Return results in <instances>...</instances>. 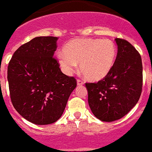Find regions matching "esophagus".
Returning <instances> with one entry per match:
<instances>
[{"mask_svg":"<svg viewBox=\"0 0 152 152\" xmlns=\"http://www.w3.org/2000/svg\"><path fill=\"white\" fill-rule=\"evenodd\" d=\"M84 84V83H83V81H82L81 79H77V85L78 86H83V85Z\"/></svg>","mask_w":152,"mask_h":152,"instance_id":"esophagus-1","label":"esophagus"}]
</instances>
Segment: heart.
<instances>
[{
  "label": "heart",
  "instance_id": "b5f03b06",
  "mask_svg": "<svg viewBox=\"0 0 152 152\" xmlns=\"http://www.w3.org/2000/svg\"><path fill=\"white\" fill-rule=\"evenodd\" d=\"M63 50L57 54V60L64 73L70 74L79 63L81 73L91 82L101 81L110 73L117 54L112 41L99 39H73Z\"/></svg>",
  "mask_w": 152,
  "mask_h": 152
}]
</instances>
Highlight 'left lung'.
Wrapping results in <instances>:
<instances>
[{"label": "left lung", "mask_w": 152, "mask_h": 152, "mask_svg": "<svg viewBox=\"0 0 152 152\" xmlns=\"http://www.w3.org/2000/svg\"><path fill=\"white\" fill-rule=\"evenodd\" d=\"M117 55L107 76L98 83H86L93 114L104 122L122 118L137 104L142 89V58L129 42L115 39Z\"/></svg>", "instance_id": "1"}]
</instances>
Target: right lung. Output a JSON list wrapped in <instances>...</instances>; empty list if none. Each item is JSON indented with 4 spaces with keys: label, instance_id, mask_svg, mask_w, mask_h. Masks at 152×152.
<instances>
[{
    "label": "right lung",
    "instance_id": "obj_1",
    "mask_svg": "<svg viewBox=\"0 0 152 152\" xmlns=\"http://www.w3.org/2000/svg\"><path fill=\"white\" fill-rule=\"evenodd\" d=\"M57 37H36L20 46L10 61L7 80L14 108L36 125H48L62 116L76 79L64 74L53 56Z\"/></svg>",
    "mask_w": 152,
    "mask_h": 152
}]
</instances>
